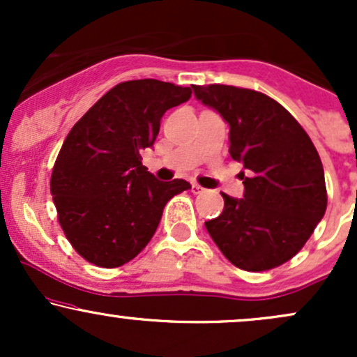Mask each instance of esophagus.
<instances>
[{"instance_id":"1","label":"esophagus","mask_w":357,"mask_h":357,"mask_svg":"<svg viewBox=\"0 0 357 357\" xmlns=\"http://www.w3.org/2000/svg\"><path fill=\"white\" fill-rule=\"evenodd\" d=\"M191 191L195 192V195H202V192H204V191H206V190H204L203 186H199V184L192 183V184H191Z\"/></svg>"}]
</instances>
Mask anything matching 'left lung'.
Masks as SVG:
<instances>
[{"mask_svg": "<svg viewBox=\"0 0 357 357\" xmlns=\"http://www.w3.org/2000/svg\"><path fill=\"white\" fill-rule=\"evenodd\" d=\"M196 99L230 126V155L243 162L245 192H221L225 208L204 223L235 267L264 272L289 261L310 238L327 208L317 149L289 110L257 90L192 85Z\"/></svg>", "mask_w": 357, "mask_h": 357, "instance_id": "obj_1", "label": "left lung"}]
</instances>
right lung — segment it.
I'll list each match as a JSON object with an SVG mask.
<instances>
[{"label": "right lung", "mask_w": 357, "mask_h": 357, "mask_svg": "<svg viewBox=\"0 0 357 357\" xmlns=\"http://www.w3.org/2000/svg\"><path fill=\"white\" fill-rule=\"evenodd\" d=\"M191 93L154 79L122 82L68 132L50 191L61 230L90 264L116 268L132 260L153 238L166 203L191 188L184 179L158 181L141 158L166 110Z\"/></svg>", "instance_id": "1"}]
</instances>
